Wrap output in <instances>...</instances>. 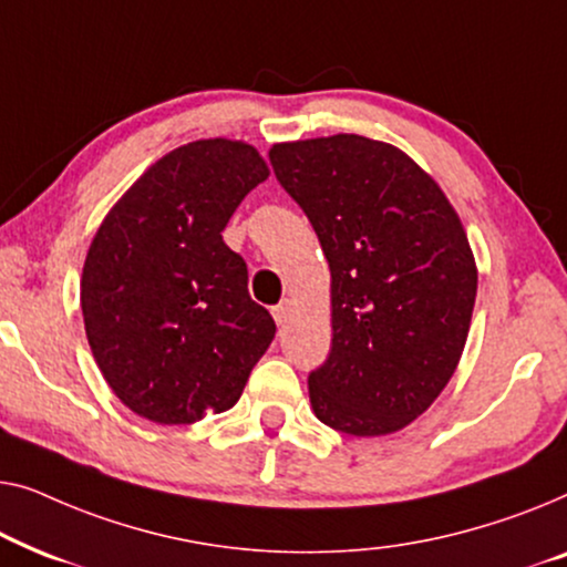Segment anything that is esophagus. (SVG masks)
<instances>
[{"mask_svg": "<svg viewBox=\"0 0 567 567\" xmlns=\"http://www.w3.org/2000/svg\"><path fill=\"white\" fill-rule=\"evenodd\" d=\"M272 316H275L277 326H285L287 321H290V316H292V302L290 300H282L280 306L272 308Z\"/></svg>", "mask_w": 567, "mask_h": 567, "instance_id": "1", "label": "esophagus"}]
</instances>
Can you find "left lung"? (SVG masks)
Returning a JSON list of instances; mask_svg holds the SVG:
<instances>
[{"instance_id":"obj_1","label":"left lung","mask_w":567,"mask_h":567,"mask_svg":"<svg viewBox=\"0 0 567 567\" xmlns=\"http://www.w3.org/2000/svg\"><path fill=\"white\" fill-rule=\"evenodd\" d=\"M331 269V354L308 374L318 421L385 436L419 419L457 370L477 292L467 234L401 148L339 133L269 148Z\"/></svg>"}]
</instances>
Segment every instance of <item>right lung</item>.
Instances as JSON below:
<instances>
[{
  "instance_id": "right-lung-1",
  "label": "right lung",
  "mask_w": 567,
  "mask_h": 567,
  "mask_svg": "<svg viewBox=\"0 0 567 567\" xmlns=\"http://www.w3.org/2000/svg\"><path fill=\"white\" fill-rule=\"evenodd\" d=\"M269 177L244 141L205 138L151 164L92 238L82 316L102 378L154 424L228 411L277 326L223 228Z\"/></svg>"
}]
</instances>
